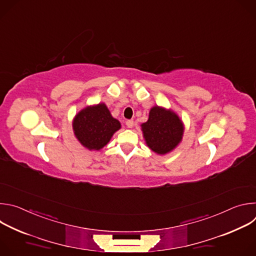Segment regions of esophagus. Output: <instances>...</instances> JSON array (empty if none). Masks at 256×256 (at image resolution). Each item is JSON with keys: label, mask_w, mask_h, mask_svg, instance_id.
<instances>
[{"label": "esophagus", "mask_w": 256, "mask_h": 256, "mask_svg": "<svg viewBox=\"0 0 256 256\" xmlns=\"http://www.w3.org/2000/svg\"><path fill=\"white\" fill-rule=\"evenodd\" d=\"M126 126H128V128H132L134 126V120H126Z\"/></svg>", "instance_id": "obj_1"}]
</instances>
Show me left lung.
Wrapping results in <instances>:
<instances>
[{"label": "left lung", "instance_id": "1", "mask_svg": "<svg viewBox=\"0 0 256 256\" xmlns=\"http://www.w3.org/2000/svg\"><path fill=\"white\" fill-rule=\"evenodd\" d=\"M140 126L146 144L159 155H165L174 150L181 142L184 132V126L179 116L170 109L160 106L151 108L148 122Z\"/></svg>", "mask_w": 256, "mask_h": 256}]
</instances>
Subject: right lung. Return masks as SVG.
Masks as SVG:
<instances>
[{
    "label": "right lung",
    "mask_w": 256,
    "mask_h": 256,
    "mask_svg": "<svg viewBox=\"0 0 256 256\" xmlns=\"http://www.w3.org/2000/svg\"><path fill=\"white\" fill-rule=\"evenodd\" d=\"M120 126V122L112 118L104 103L85 107L72 120L76 138L90 151L102 149Z\"/></svg>",
    "instance_id": "obj_1"
}]
</instances>
